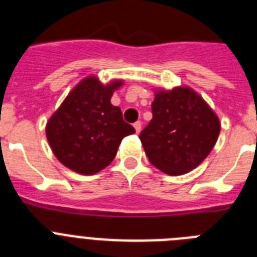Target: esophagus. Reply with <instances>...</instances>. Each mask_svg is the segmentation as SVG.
Masks as SVG:
<instances>
[{
  "label": "esophagus",
  "instance_id": "34e87169",
  "mask_svg": "<svg viewBox=\"0 0 257 257\" xmlns=\"http://www.w3.org/2000/svg\"><path fill=\"white\" fill-rule=\"evenodd\" d=\"M134 127H135L136 133L139 134L140 131H142V122H140V121H136L135 123H134Z\"/></svg>",
  "mask_w": 257,
  "mask_h": 257
}]
</instances>
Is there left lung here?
I'll return each instance as SVG.
<instances>
[{
  "mask_svg": "<svg viewBox=\"0 0 257 257\" xmlns=\"http://www.w3.org/2000/svg\"><path fill=\"white\" fill-rule=\"evenodd\" d=\"M152 113L139 138L152 165L172 176L196 169L219 138L217 115L188 87L157 92Z\"/></svg>",
  "mask_w": 257,
  "mask_h": 257,
  "instance_id": "left-lung-1",
  "label": "left lung"
}]
</instances>
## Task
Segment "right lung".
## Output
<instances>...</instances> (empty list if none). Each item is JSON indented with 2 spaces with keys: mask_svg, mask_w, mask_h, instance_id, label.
<instances>
[{
  "mask_svg": "<svg viewBox=\"0 0 257 257\" xmlns=\"http://www.w3.org/2000/svg\"><path fill=\"white\" fill-rule=\"evenodd\" d=\"M115 81L104 86L95 77L72 90L46 126L52 152L68 169L92 175L114 160L122 139L135 133L123 121L121 109L110 104Z\"/></svg>",
  "mask_w": 257,
  "mask_h": 257,
  "instance_id": "right-lung-1",
  "label": "right lung"
}]
</instances>
